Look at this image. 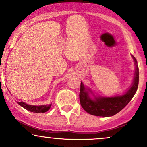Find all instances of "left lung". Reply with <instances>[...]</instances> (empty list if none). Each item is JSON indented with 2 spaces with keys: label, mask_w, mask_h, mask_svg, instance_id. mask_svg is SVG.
Returning <instances> with one entry per match:
<instances>
[{
  "label": "left lung",
  "mask_w": 147,
  "mask_h": 147,
  "mask_svg": "<svg viewBox=\"0 0 147 147\" xmlns=\"http://www.w3.org/2000/svg\"><path fill=\"white\" fill-rule=\"evenodd\" d=\"M132 57L136 64L134 79L131 87L124 95L115 97L94 96V99H92L89 96V92L92 93V91L90 89L86 88L83 83L81 82L79 92L80 104L88 113L100 117H110L122 111L132 99L137 91L139 82V69L137 61L134 57Z\"/></svg>",
  "instance_id": "obj_1"
}]
</instances>
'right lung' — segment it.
Instances as JSON below:
<instances>
[{"label":"right lung","mask_w":147,"mask_h":147,"mask_svg":"<svg viewBox=\"0 0 147 147\" xmlns=\"http://www.w3.org/2000/svg\"><path fill=\"white\" fill-rule=\"evenodd\" d=\"M18 104L23 107L26 110L30 111V112L33 113H45L48 111L51 107L52 104H47V105H41V106H32L29 105V104H25V102H18Z\"/></svg>","instance_id":"1"}]
</instances>
